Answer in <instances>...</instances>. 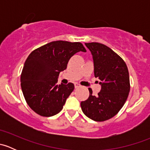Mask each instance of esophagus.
I'll return each instance as SVG.
<instances>
[{
    "label": "esophagus",
    "mask_w": 150,
    "mask_h": 150,
    "mask_svg": "<svg viewBox=\"0 0 150 150\" xmlns=\"http://www.w3.org/2000/svg\"><path fill=\"white\" fill-rule=\"evenodd\" d=\"M81 87V85H79L78 83H75V88H78Z\"/></svg>",
    "instance_id": "obj_1"
}]
</instances>
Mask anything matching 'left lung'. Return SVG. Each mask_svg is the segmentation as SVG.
<instances>
[{
    "instance_id": "left-lung-1",
    "label": "left lung",
    "mask_w": 150,
    "mask_h": 150,
    "mask_svg": "<svg viewBox=\"0 0 150 150\" xmlns=\"http://www.w3.org/2000/svg\"><path fill=\"white\" fill-rule=\"evenodd\" d=\"M93 57L94 75L99 79L97 96L89 90V97L81 102L83 112L94 121L109 120L117 114L130 91L129 73L125 62L108 46L99 43H85Z\"/></svg>"
}]
</instances>
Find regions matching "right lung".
I'll use <instances>...</instances> for the list:
<instances>
[{"instance_id": "1", "label": "right lung", "mask_w": 150, "mask_h": 150, "mask_svg": "<svg viewBox=\"0 0 150 150\" xmlns=\"http://www.w3.org/2000/svg\"><path fill=\"white\" fill-rule=\"evenodd\" d=\"M86 52L79 42L57 40L34 50L21 74V87L29 107L37 114L51 117L59 112L74 90V84H57L60 72L67 69L75 54Z\"/></svg>"}]
</instances>
